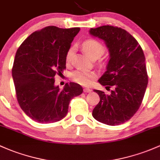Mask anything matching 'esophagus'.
I'll return each mask as SVG.
<instances>
[{"mask_svg": "<svg viewBox=\"0 0 160 160\" xmlns=\"http://www.w3.org/2000/svg\"><path fill=\"white\" fill-rule=\"evenodd\" d=\"M91 92H92V90L90 88H84V92L85 93H90Z\"/></svg>", "mask_w": 160, "mask_h": 160, "instance_id": "obj_1", "label": "esophagus"}]
</instances>
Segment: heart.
Masks as SVG:
<instances>
[{"instance_id": "b5f03b06", "label": "heart", "mask_w": 160, "mask_h": 160, "mask_svg": "<svg viewBox=\"0 0 160 160\" xmlns=\"http://www.w3.org/2000/svg\"><path fill=\"white\" fill-rule=\"evenodd\" d=\"M82 49L91 59L99 58L104 52V46L98 40L94 39H88L82 42ZM74 47H70L66 54L67 63L71 62L72 59ZM95 77V73L93 72L84 71V70H77L72 73L71 78L74 82L82 85H89Z\"/></svg>"}]
</instances>
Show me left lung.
<instances>
[{"label": "left lung", "instance_id": "8db88e82", "mask_svg": "<svg viewBox=\"0 0 160 160\" xmlns=\"http://www.w3.org/2000/svg\"><path fill=\"white\" fill-rule=\"evenodd\" d=\"M91 35L103 39L109 50L105 72L99 78L111 94L94 90L100 101L92 111L95 120L115 126L129 121L138 111L148 84L145 56L134 37L123 29L101 26L90 30Z\"/></svg>", "mask_w": 160, "mask_h": 160}]
</instances>
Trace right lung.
I'll return each mask as SVG.
<instances>
[{
  "mask_svg": "<svg viewBox=\"0 0 160 160\" xmlns=\"http://www.w3.org/2000/svg\"><path fill=\"white\" fill-rule=\"evenodd\" d=\"M79 27H46L32 32L18 48L12 68L18 101L34 121L49 123L66 116L69 102L83 92L77 83L55 85V75L66 68V54Z\"/></svg>",
  "mask_w": 160,
  "mask_h": 160,
  "instance_id": "right-lung-1",
  "label": "right lung"
}]
</instances>
